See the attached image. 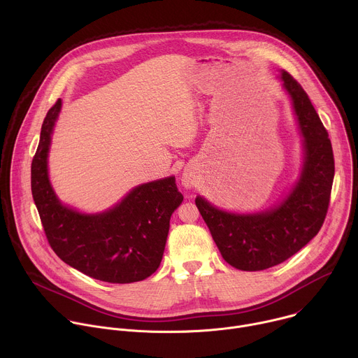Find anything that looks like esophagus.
I'll return each mask as SVG.
<instances>
[{
	"mask_svg": "<svg viewBox=\"0 0 358 358\" xmlns=\"http://www.w3.org/2000/svg\"><path fill=\"white\" fill-rule=\"evenodd\" d=\"M181 184H182V187H185V188H192L194 185H195V177H194V174L192 173H184L182 174V177H181Z\"/></svg>",
	"mask_w": 358,
	"mask_h": 358,
	"instance_id": "esophagus-1",
	"label": "esophagus"
}]
</instances>
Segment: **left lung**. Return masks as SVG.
<instances>
[{"label": "left lung", "mask_w": 358, "mask_h": 358, "mask_svg": "<svg viewBox=\"0 0 358 358\" xmlns=\"http://www.w3.org/2000/svg\"><path fill=\"white\" fill-rule=\"evenodd\" d=\"M279 79L301 137L303 162L296 181L262 211H227L201 195L195 198L222 258L239 271H264L293 257L317 235L329 208L334 178L329 134L303 87L285 71Z\"/></svg>", "instance_id": "1"}]
</instances>
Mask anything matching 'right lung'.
Here are the masks:
<instances>
[{
  "label": "right lung",
  "mask_w": 358,
  "mask_h": 358,
  "mask_svg": "<svg viewBox=\"0 0 358 358\" xmlns=\"http://www.w3.org/2000/svg\"><path fill=\"white\" fill-rule=\"evenodd\" d=\"M62 100L49 109L31 166V189L46 238L76 271L109 283L140 282L163 259L170 218L184 196L176 177L133 187L113 207L82 213L64 203L49 178V150Z\"/></svg>",
  "instance_id": "right-lung-1"
}]
</instances>
